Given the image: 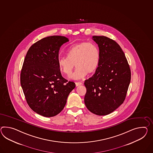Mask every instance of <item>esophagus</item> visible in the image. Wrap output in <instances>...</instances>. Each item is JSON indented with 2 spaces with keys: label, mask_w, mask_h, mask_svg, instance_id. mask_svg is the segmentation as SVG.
Wrapping results in <instances>:
<instances>
[{
  "label": "esophagus",
  "mask_w": 153,
  "mask_h": 153,
  "mask_svg": "<svg viewBox=\"0 0 153 153\" xmlns=\"http://www.w3.org/2000/svg\"><path fill=\"white\" fill-rule=\"evenodd\" d=\"M75 83H76V86H79V85H82V82H75Z\"/></svg>",
  "instance_id": "34e87169"
}]
</instances>
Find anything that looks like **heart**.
Returning <instances> with one entry per match:
<instances>
[{
  "label": "heart",
  "mask_w": 153,
  "mask_h": 153,
  "mask_svg": "<svg viewBox=\"0 0 153 153\" xmlns=\"http://www.w3.org/2000/svg\"><path fill=\"white\" fill-rule=\"evenodd\" d=\"M66 56L57 60L60 71L67 76L71 75L74 66L77 67L71 75L72 79H80L87 73L96 71L100 61V51L96 44L81 42L70 46L66 52Z\"/></svg>",
  "instance_id": "heart-1"
}]
</instances>
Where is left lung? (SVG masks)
<instances>
[{
	"label": "left lung",
	"instance_id": "left-lung-1",
	"mask_svg": "<svg viewBox=\"0 0 153 153\" xmlns=\"http://www.w3.org/2000/svg\"><path fill=\"white\" fill-rule=\"evenodd\" d=\"M100 51V61L94 75L85 81V103L90 112L105 116L115 111L126 99L131 72L125 54L116 41L93 36Z\"/></svg>",
	"mask_w": 153,
	"mask_h": 153
}]
</instances>
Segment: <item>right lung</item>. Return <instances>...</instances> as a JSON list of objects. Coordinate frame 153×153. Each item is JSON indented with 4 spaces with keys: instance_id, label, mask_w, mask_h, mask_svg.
I'll use <instances>...</instances> for the list:
<instances>
[{
    "instance_id": "obj_1",
    "label": "right lung",
    "mask_w": 153,
    "mask_h": 153,
    "mask_svg": "<svg viewBox=\"0 0 153 153\" xmlns=\"http://www.w3.org/2000/svg\"><path fill=\"white\" fill-rule=\"evenodd\" d=\"M68 41L62 36L44 37L30 47L24 59L21 86L30 108L41 116L60 113L76 87L63 78L57 65L60 47Z\"/></svg>"
}]
</instances>
